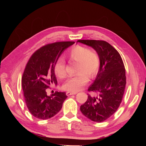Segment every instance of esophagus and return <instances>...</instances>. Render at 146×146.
<instances>
[{"label":"esophagus","mask_w":146,"mask_h":146,"mask_svg":"<svg viewBox=\"0 0 146 146\" xmlns=\"http://www.w3.org/2000/svg\"><path fill=\"white\" fill-rule=\"evenodd\" d=\"M77 92H67L66 95L67 96H70V95H74L76 94Z\"/></svg>","instance_id":"esophagus-1"}]
</instances>
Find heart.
Masks as SVG:
<instances>
[{
  "instance_id": "obj_1",
  "label": "heart",
  "mask_w": 146,
  "mask_h": 146,
  "mask_svg": "<svg viewBox=\"0 0 146 146\" xmlns=\"http://www.w3.org/2000/svg\"><path fill=\"white\" fill-rule=\"evenodd\" d=\"M71 61L78 63L76 75L70 78L63 85V89L71 92H76L88 82L90 78H94L99 71L100 60L95 51L89 50L82 46H76L72 48L68 53ZM54 71L56 76L62 79L66 76L65 62L60 58L56 62Z\"/></svg>"
}]
</instances>
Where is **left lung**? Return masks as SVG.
<instances>
[{
	"label": "left lung",
	"mask_w": 146,
	"mask_h": 146,
	"mask_svg": "<svg viewBox=\"0 0 146 146\" xmlns=\"http://www.w3.org/2000/svg\"><path fill=\"white\" fill-rule=\"evenodd\" d=\"M77 42L92 47L100 60L96 78L88 88L96 96L88 94L80 106L81 112L96 122H102L112 115L122 100L126 84L125 70L118 52L104 40H79Z\"/></svg>",
	"instance_id": "left-lung-1"
}]
</instances>
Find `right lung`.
<instances>
[{"instance_id": "1", "label": "right lung", "mask_w": 146, "mask_h": 146, "mask_svg": "<svg viewBox=\"0 0 146 146\" xmlns=\"http://www.w3.org/2000/svg\"><path fill=\"white\" fill-rule=\"evenodd\" d=\"M74 42H57L48 44L35 52L26 65L22 77L24 98L34 117L46 119L59 112L66 99L65 92H55L48 96L46 90L57 84L54 67L60 56Z\"/></svg>"}]
</instances>
